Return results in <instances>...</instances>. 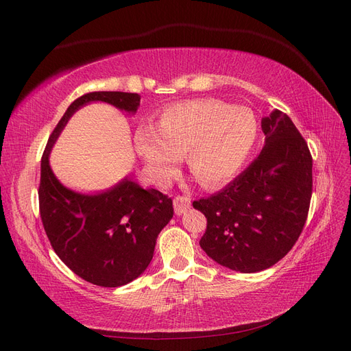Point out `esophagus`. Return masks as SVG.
<instances>
[{
  "instance_id": "1",
  "label": "esophagus",
  "mask_w": 351,
  "mask_h": 351,
  "mask_svg": "<svg viewBox=\"0 0 351 351\" xmlns=\"http://www.w3.org/2000/svg\"><path fill=\"white\" fill-rule=\"evenodd\" d=\"M190 208V199L186 196H177L174 199V210L177 215H182Z\"/></svg>"
}]
</instances>
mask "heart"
Here are the masks:
<instances>
[{"label": "heart", "instance_id": "heart-1", "mask_svg": "<svg viewBox=\"0 0 351 351\" xmlns=\"http://www.w3.org/2000/svg\"><path fill=\"white\" fill-rule=\"evenodd\" d=\"M261 137L258 117L247 107L217 99L169 105L156 124L137 129L134 149L158 184L173 176L178 156L197 182L215 187L228 182L247 162Z\"/></svg>", "mask_w": 351, "mask_h": 351}]
</instances>
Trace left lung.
Masks as SVG:
<instances>
[{"label":"left lung","mask_w":351,"mask_h":351,"mask_svg":"<svg viewBox=\"0 0 351 351\" xmlns=\"http://www.w3.org/2000/svg\"><path fill=\"white\" fill-rule=\"evenodd\" d=\"M265 145L224 190L193 202L208 226L200 247L228 269H268L299 239L312 197V156L287 114L262 120Z\"/></svg>","instance_id":"obj_1"}]
</instances>
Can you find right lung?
<instances>
[{
  "instance_id": "1",
  "label": "right lung",
  "mask_w": 351,
  "mask_h": 351,
  "mask_svg": "<svg viewBox=\"0 0 351 351\" xmlns=\"http://www.w3.org/2000/svg\"><path fill=\"white\" fill-rule=\"evenodd\" d=\"M92 102L136 114L141 95L90 92L74 101L49 136L40 161L39 209L52 249L84 281L99 287L129 284L154 258L158 234L173 218V200L125 176L110 189L82 193L62 184L49 155L73 114Z\"/></svg>"
}]
</instances>
